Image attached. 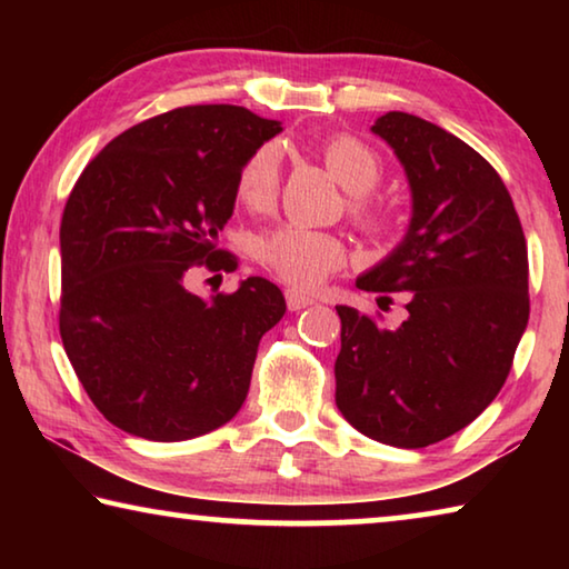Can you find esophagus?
<instances>
[{
	"label": "esophagus",
	"instance_id": "obj_1",
	"mask_svg": "<svg viewBox=\"0 0 569 569\" xmlns=\"http://www.w3.org/2000/svg\"><path fill=\"white\" fill-rule=\"evenodd\" d=\"M286 303H288V308H291V311H301V308L313 306L316 298L303 293V291H298V288H288V291H286Z\"/></svg>",
	"mask_w": 569,
	"mask_h": 569
}]
</instances>
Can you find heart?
Listing matches in <instances>:
<instances>
[{
	"mask_svg": "<svg viewBox=\"0 0 569 569\" xmlns=\"http://www.w3.org/2000/svg\"><path fill=\"white\" fill-rule=\"evenodd\" d=\"M321 156L333 178L353 196V218L369 228H379L383 223L381 210L366 198V192L377 188L381 178V160L377 152L351 134H333L321 146ZM278 186H281V158L273 146L258 148L243 162L236 178L238 200L250 210L271 208ZM258 258L283 281L311 288L333 273L343 263L346 253L341 240L331 233L306 226H283L261 238Z\"/></svg>",
	"mask_w": 569,
	"mask_h": 569,
	"instance_id": "1",
	"label": "heart"
}]
</instances>
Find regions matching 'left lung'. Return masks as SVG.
<instances>
[{"instance_id":"obj_1","label":"left lung","mask_w":569,"mask_h":569,"mask_svg":"<svg viewBox=\"0 0 569 569\" xmlns=\"http://www.w3.org/2000/svg\"><path fill=\"white\" fill-rule=\"evenodd\" d=\"M371 132L401 162L411 218L356 286L407 293L409 316L391 331L336 306V407L369 439L421 449L502 389L529 319L527 243L502 178L465 140L409 112L381 114Z\"/></svg>"}]
</instances>
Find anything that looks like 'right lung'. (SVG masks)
<instances>
[{
    "mask_svg": "<svg viewBox=\"0 0 569 569\" xmlns=\"http://www.w3.org/2000/svg\"><path fill=\"white\" fill-rule=\"evenodd\" d=\"M281 122L238 104H190L100 150L64 206L60 333L77 379L114 427L186 441L243 407L258 343L283 319L261 276L233 293L186 288L196 266L236 271L218 250L236 178Z\"/></svg>",
    "mask_w": 569,
    "mask_h": 569,
    "instance_id": "add662e5",
    "label": "right lung"
}]
</instances>
